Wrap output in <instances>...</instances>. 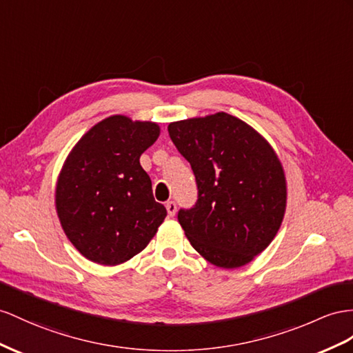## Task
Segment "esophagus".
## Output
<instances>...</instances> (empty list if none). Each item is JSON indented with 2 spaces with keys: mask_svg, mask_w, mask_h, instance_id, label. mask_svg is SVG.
<instances>
[{
  "mask_svg": "<svg viewBox=\"0 0 353 353\" xmlns=\"http://www.w3.org/2000/svg\"><path fill=\"white\" fill-rule=\"evenodd\" d=\"M165 209H167V213H168L170 218H173V216H174L176 212H177V205H176L174 201H168V203L165 204Z\"/></svg>",
  "mask_w": 353,
  "mask_h": 353,
  "instance_id": "obj_1",
  "label": "esophagus"
}]
</instances>
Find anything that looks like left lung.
I'll use <instances>...</instances> for the list:
<instances>
[{"instance_id": "1", "label": "left lung", "mask_w": 353, "mask_h": 353, "mask_svg": "<svg viewBox=\"0 0 353 353\" xmlns=\"http://www.w3.org/2000/svg\"><path fill=\"white\" fill-rule=\"evenodd\" d=\"M192 167L198 200L179 212L192 248L210 264L239 268L265 250L283 222L286 177L273 146L225 112L168 125Z\"/></svg>"}]
</instances>
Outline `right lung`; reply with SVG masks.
<instances>
[{
  "label": "right lung",
  "mask_w": 353,
  "mask_h": 353,
  "mask_svg": "<svg viewBox=\"0 0 353 353\" xmlns=\"http://www.w3.org/2000/svg\"><path fill=\"white\" fill-rule=\"evenodd\" d=\"M161 134L157 122L113 114L70 150L55 188L57 214L80 255L119 265L146 248L167 210L152 194L141 153Z\"/></svg>",
  "instance_id": "1"
}]
</instances>
